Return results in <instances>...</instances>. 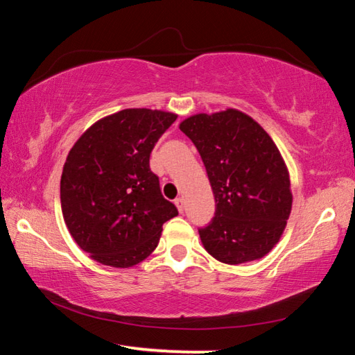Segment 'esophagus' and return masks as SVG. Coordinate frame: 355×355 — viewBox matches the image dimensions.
Segmentation results:
<instances>
[{
    "instance_id": "34e87169",
    "label": "esophagus",
    "mask_w": 355,
    "mask_h": 355,
    "mask_svg": "<svg viewBox=\"0 0 355 355\" xmlns=\"http://www.w3.org/2000/svg\"><path fill=\"white\" fill-rule=\"evenodd\" d=\"M175 205H177L178 213H183L184 211V200L182 199V197H178V199H175Z\"/></svg>"
}]
</instances>
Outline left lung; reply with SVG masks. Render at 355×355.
I'll use <instances>...</instances> for the list:
<instances>
[{"label":"left lung","mask_w":355,"mask_h":355,"mask_svg":"<svg viewBox=\"0 0 355 355\" xmlns=\"http://www.w3.org/2000/svg\"><path fill=\"white\" fill-rule=\"evenodd\" d=\"M180 130L199 150L216 213L200 228L209 255L225 264L260 260L272 250L290 218V173L277 146L258 122L228 107L194 114Z\"/></svg>","instance_id":"8db88e82"}]
</instances>
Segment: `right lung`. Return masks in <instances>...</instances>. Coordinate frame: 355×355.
I'll return each instance as SVG.
<instances>
[{
	"label": "right lung",
	"mask_w": 355,
	"mask_h": 355,
	"mask_svg": "<svg viewBox=\"0 0 355 355\" xmlns=\"http://www.w3.org/2000/svg\"><path fill=\"white\" fill-rule=\"evenodd\" d=\"M177 114L131 107L91 125L67 155L61 208L71 238L92 260L131 268L152 254L178 214L150 171V153Z\"/></svg>",
	"instance_id": "obj_1"
}]
</instances>
